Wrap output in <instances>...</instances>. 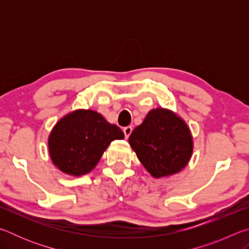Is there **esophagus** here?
Returning a JSON list of instances; mask_svg holds the SVG:
<instances>
[{
  "label": "esophagus",
  "instance_id": "1",
  "mask_svg": "<svg viewBox=\"0 0 249 249\" xmlns=\"http://www.w3.org/2000/svg\"><path fill=\"white\" fill-rule=\"evenodd\" d=\"M123 132H124V135H125V138H128L129 135L132 134V132H133V127H132V126H126V127H124Z\"/></svg>",
  "mask_w": 249,
  "mask_h": 249
}]
</instances>
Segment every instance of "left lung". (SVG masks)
I'll return each mask as SVG.
<instances>
[{
    "label": "left lung",
    "mask_w": 249,
    "mask_h": 249,
    "mask_svg": "<svg viewBox=\"0 0 249 249\" xmlns=\"http://www.w3.org/2000/svg\"><path fill=\"white\" fill-rule=\"evenodd\" d=\"M145 169L154 178L180 172L188 165L193 151V140L187 123L168 108L150 109L144 122L128 138Z\"/></svg>",
    "instance_id": "left-lung-1"
}]
</instances>
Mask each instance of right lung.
Listing matches in <instances>:
<instances>
[{
    "label": "right lung",
    "instance_id": "add662e5",
    "mask_svg": "<svg viewBox=\"0 0 249 249\" xmlns=\"http://www.w3.org/2000/svg\"><path fill=\"white\" fill-rule=\"evenodd\" d=\"M124 133L92 109H75L59 120L48 137L52 161L69 176L89 174L108 145Z\"/></svg>",
    "mask_w": 249,
    "mask_h": 249
}]
</instances>
